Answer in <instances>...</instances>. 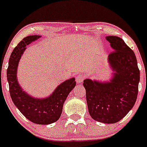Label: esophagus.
Returning <instances> with one entry per match:
<instances>
[{
  "label": "esophagus",
  "mask_w": 147,
  "mask_h": 147,
  "mask_svg": "<svg viewBox=\"0 0 147 147\" xmlns=\"http://www.w3.org/2000/svg\"><path fill=\"white\" fill-rule=\"evenodd\" d=\"M84 80V76L82 74H80V75H78L77 77H76V82L77 83H82Z\"/></svg>",
  "instance_id": "34e87169"
}]
</instances>
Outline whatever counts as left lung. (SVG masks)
I'll return each instance as SVG.
<instances>
[{
	"label": "left lung",
	"mask_w": 147,
	"mask_h": 147,
	"mask_svg": "<svg viewBox=\"0 0 147 147\" xmlns=\"http://www.w3.org/2000/svg\"><path fill=\"white\" fill-rule=\"evenodd\" d=\"M113 51L108 62L113 70L112 79L107 82L86 79L89 113L92 119L104 123H115L122 119L136 101L140 70L134 51L122 38L106 36Z\"/></svg>",
	"instance_id": "8db88e82"
}]
</instances>
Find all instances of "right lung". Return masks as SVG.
<instances>
[{
	"mask_svg": "<svg viewBox=\"0 0 147 147\" xmlns=\"http://www.w3.org/2000/svg\"><path fill=\"white\" fill-rule=\"evenodd\" d=\"M40 37V35H31L19 42L9 58L7 77L11 98L22 115L32 123L48 125L57 121L60 117L65 100L75 87L76 81L74 77L66 80L45 98H34L23 90L17 78L18 64L26 49V46Z\"/></svg>",
	"mask_w": 147,
	"mask_h": 147,
	"instance_id": "right-lung-1",
	"label": "right lung"
}]
</instances>
